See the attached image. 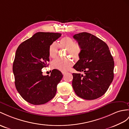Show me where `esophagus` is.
I'll use <instances>...</instances> for the list:
<instances>
[{
  "label": "esophagus",
  "instance_id": "obj_1",
  "mask_svg": "<svg viewBox=\"0 0 129 129\" xmlns=\"http://www.w3.org/2000/svg\"><path fill=\"white\" fill-rule=\"evenodd\" d=\"M61 72H62V74H64L66 73V72H64V71H62Z\"/></svg>",
  "mask_w": 129,
  "mask_h": 129
}]
</instances>
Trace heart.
<instances>
[{
  "mask_svg": "<svg viewBox=\"0 0 129 129\" xmlns=\"http://www.w3.org/2000/svg\"><path fill=\"white\" fill-rule=\"evenodd\" d=\"M59 46L61 48L67 49V55L75 59L79 58L81 48L80 45L77 43H75L74 40L69 37H66L59 41ZM58 44L54 42L50 45L49 48V54L50 57L55 58L57 56L58 52ZM73 61L70 58H56L52 62V67L53 68L59 71H66L72 66Z\"/></svg>",
  "mask_w": 129,
  "mask_h": 129,
  "instance_id": "heart-1",
  "label": "heart"
}]
</instances>
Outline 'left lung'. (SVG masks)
Wrapping results in <instances>:
<instances>
[{"mask_svg": "<svg viewBox=\"0 0 129 129\" xmlns=\"http://www.w3.org/2000/svg\"><path fill=\"white\" fill-rule=\"evenodd\" d=\"M80 46L79 59L73 66L84 74L73 73L75 93L85 100L104 95L114 78V62L107 44L92 34L83 32L73 36Z\"/></svg>", "mask_w": 129, "mask_h": 129, "instance_id": "obj_1", "label": "left lung"}]
</instances>
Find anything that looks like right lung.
Returning <instances> with one entry per match:
<instances>
[{
  "label": "right lung",
  "instance_id": "right-lung-1",
  "mask_svg": "<svg viewBox=\"0 0 129 129\" xmlns=\"http://www.w3.org/2000/svg\"><path fill=\"white\" fill-rule=\"evenodd\" d=\"M61 36L58 33L38 32L16 50L12 67L15 86L21 97L31 104H44L56 95L62 74L55 69L50 76L43 75L42 69L48 66L50 45Z\"/></svg>",
  "mask_w": 129,
  "mask_h": 129
}]
</instances>
